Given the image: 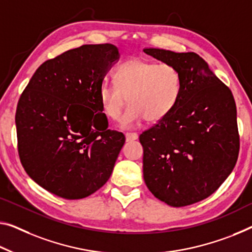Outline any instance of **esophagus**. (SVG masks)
Returning a JSON list of instances; mask_svg holds the SVG:
<instances>
[{"label": "esophagus", "mask_w": 252, "mask_h": 252, "mask_svg": "<svg viewBox=\"0 0 252 252\" xmlns=\"http://www.w3.org/2000/svg\"><path fill=\"white\" fill-rule=\"evenodd\" d=\"M125 136H126V141H127V142L135 141V139L138 138L137 133H126Z\"/></svg>", "instance_id": "esophagus-1"}]
</instances>
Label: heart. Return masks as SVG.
<instances>
[{"instance_id":"1","label":"heart","mask_w":252,"mask_h":252,"mask_svg":"<svg viewBox=\"0 0 252 252\" xmlns=\"http://www.w3.org/2000/svg\"><path fill=\"white\" fill-rule=\"evenodd\" d=\"M115 84L103 83L99 100L104 115L111 121L121 119L123 110L130 104L123 124L131 126L143 118L158 123L171 114L179 100L181 75L178 68L168 63L135 57L116 69Z\"/></svg>"}]
</instances>
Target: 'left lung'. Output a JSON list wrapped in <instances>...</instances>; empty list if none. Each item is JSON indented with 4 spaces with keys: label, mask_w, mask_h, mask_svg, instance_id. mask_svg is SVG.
<instances>
[{
    "label": "left lung",
    "mask_w": 252,
    "mask_h": 252,
    "mask_svg": "<svg viewBox=\"0 0 252 252\" xmlns=\"http://www.w3.org/2000/svg\"><path fill=\"white\" fill-rule=\"evenodd\" d=\"M144 53L177 67L183 82L171 114L139 135L144 181L161 202L188 206L218 190L237 163V106L230 89L198 54L158 48Z\"/></svg>",
    "instance_id": "obj_1"
}]
</instances>
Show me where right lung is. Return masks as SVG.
<instances>
[{
  "mask_svg": "<svg viewBox=\"0 0 252 252\" xmlns=\"http://www.w3.org/2000/svg\"><path fill=\"white\" fill-rule=\"evenodd\" d=\"M118 59L111 44L69 49L44 62L20 95L19 158L34 183L54 195L84 198L113 172L125 136L108 129L99 90Z\"/></svg>",
  "mask_w": 252,
  "mask_h": 252,
  "instance_id": "right-lung-1",
  "label": "right lung"
}]
</instances>
